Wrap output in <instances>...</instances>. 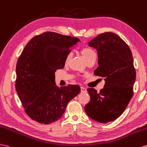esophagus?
Here are the masks:
<instances>
[{
	"mask_svg": "<svg viewBox=\"0 0 147 147\" xmlns=\"http://www.w3.org/2000/svg\"><path fill=\"white\" fill-rule=\"evenodd\" d=\"M81 92H87V89H86V88H84V87H81Z\"/></svg>",
	"mask_w": 147,
	"mask_h": 147,
	"instance_id": "34e87169",
	"label": "esophagus"
}]
</instances>
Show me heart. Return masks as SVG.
<instances>
[{"label":"heart","mask_w":147,"mask_h":147,"mask_svg":"<svg viewBox=\"0 0 147 147\" xmlns=\"http://www.w3.org/2000/svg\"><path fill=\"white\" fill-rule=\"evenodd\" d=\"M81 53L83 56V57L86 59V61H89V60H91L93 59H96L97 58V54L96 51L93 50L92 48L90 47H84L82 48L81 50ZM72 55L71 53H68L65 58V65H67L70 61V59L71 58Z\"/></svg>","instance_id":"obj_1"}]
</instances>
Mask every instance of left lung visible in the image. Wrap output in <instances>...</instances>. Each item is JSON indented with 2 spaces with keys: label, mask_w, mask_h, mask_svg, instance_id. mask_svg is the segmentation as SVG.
<instances>
[{
  "label": "left lung",
  "mask_w": 147,
  "mask_h": 147,
  "mask_svg": "<svg viewBox=\"0 0 147 147\" xmlns=\"http://www.w3.org/2000/svg\"><path fill=\"white\" fill-rule=\"evenodd\" d=\"M89 46L97 51L99 66L95 75L105 78L104 87L97 92L88 88L89 102L86 114L94 120L105 123L114 121L122 114L134 95L136 71L131 51L117 35L106 32L89 41Z\"/></svg>",
  "instance_id": "8db88e82"
}]
</instances>
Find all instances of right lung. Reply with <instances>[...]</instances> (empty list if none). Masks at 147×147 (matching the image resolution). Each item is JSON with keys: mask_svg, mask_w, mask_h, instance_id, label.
<instances>
[{"mask_svg": "<svg viewBox=\"0 0 147 147\" xmlns=\"http://www.w3.org/2000/svg\"><path fill=\"white\" fill-rule=\"evenodd\" d=\"M78 38L47 32L30 40L18 59L16 89L25 112L32 120L48 124L58 120L67 104L81 91L78 85L59 88L55 72L65 66Z\"/></svg>", "mask_w": 147, "mask_h": 147, "instance_id": "right-lung-1", "label": "right lung"}]
</instances>
